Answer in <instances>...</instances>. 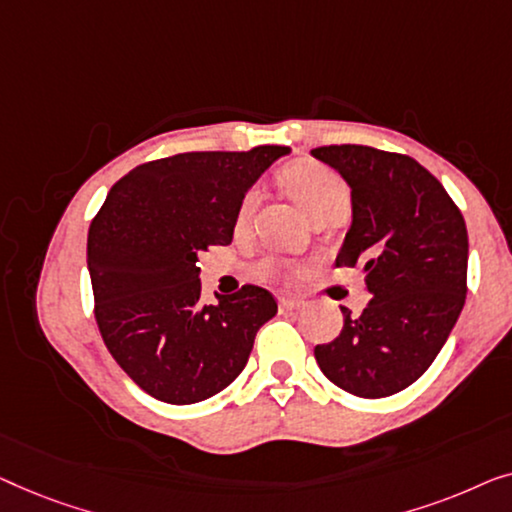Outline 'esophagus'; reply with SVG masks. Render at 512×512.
<instances>
[{
  "label": "esophagus",
  "mask_w": 512,
  "mask_h": 512,
  "mask_svg": "<svg viewBox=\"0 0 512 512\" xmlns=\"http://www.w3.org/2000/svg\"><path fill=\"white\" fill-rule=\"evenodd\" d=\"M278 306H280V311H297V308L301 306V301L280 297V299H278Z\"/></svg>",
  "instance_id": "esophagus-1"
}]
</instances>
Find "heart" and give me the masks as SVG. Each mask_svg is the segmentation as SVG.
<instances>
[{"label":"heart","mask_w":512,"mask_h":512,"mask_svg":"<svg viewBox=\"0 0 512 512\" xmlns=\"http://www.w3.org/2000/svg\"><path fill=\"white\" fill-rule=\"evenodd\" d=\"M283 183L311 218L322 211H329V208L348 206L350 201V190L343 178L334 169H329L327 164L315 160H299L292 162L290 167H285ZM255 201L257 192H246L239 208V225H243L250 218ZM259 273L264 278H283L287 273V266L278 262V259H266V262L259 264Z\"/></svg>","instance_id":"b5f03b06"}]
</instances>
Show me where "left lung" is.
<instances>
[{"label":"left lung","mask_w":512,"mask_h":512,"mask_svg":"<svg viewBox=\"0 0 512 512\" xmlns=\"http://www.w3.org/2000/svg\"><path fill=\"white\" fill-rule=\"evenodd\" d=\"M352 194V225L336 266H362L369 306L334 341L315 345L322 373L362 399L392 397L429 369L466 301L469 234L445 187L401 153L322 146Z\"/></svg>","instance_id":"obj_1"}]
</instances>
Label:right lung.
<instances>
[{"mask_svg": "<svg viewBox=\"0 0 512 512\" xmlns=\"http://www.w3.org/2000/svg\"><path fill=\"white\" fill-rule=\"evenodd\" d=\"M285 146L181 153L139 164L111 187L88 232L99 334L150 397L185 406L234 383L278 311L243 285L201 304L199 255L229 246L241 201Z\"/></svg>", "mask_w": 512, "mask_h": 512, "instance_id": "right-lung-1", "label": "right lung"}]
</instances>
